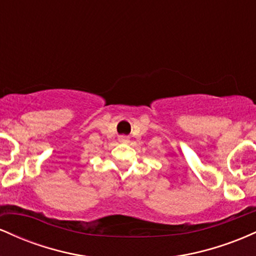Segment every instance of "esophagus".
I'll return each instance as SVG.
<instances>
[{
    "mask_svg": "<svg viewBox=\"0 0 256 256\" xmlns=\"http://www.w3.org/2000/svg\"><path fill=\"white\" fill-rule=\"evenodd\" d=\"M120 140H122V142H126V140H128V138H126L125 136H122V137H120Z\"/></svg>",
    "mask_w": 256,
    "mask_h": 256,
    "instance_id": "1",
    "label": "esophagus"
}]
</instances>
